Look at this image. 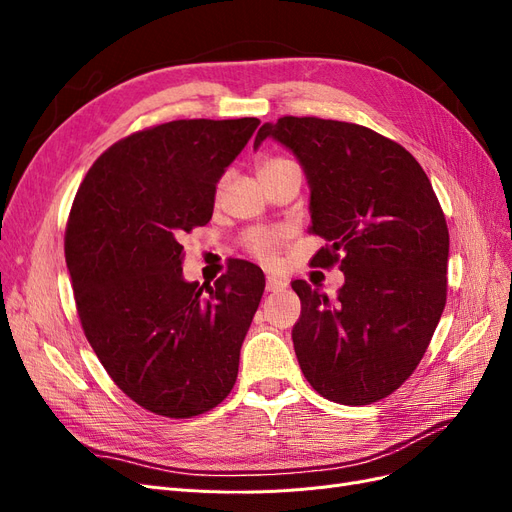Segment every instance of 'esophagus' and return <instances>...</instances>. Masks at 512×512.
<instances>
[{
	"instance_id": "esophagus-1",
	"label": "esophagus",
	"mask_w": 512,
	"mask_h": 512,
	"mask_svg": "<svg viewBox=\"0 0 512 512\" xmlns=\"http://www.w3.org/2000/svg\"><path fill=\"white\" fill-rule=\"evenodd\" d=\"M288 286V282L280 275H267V292H280Z\"/></svg>"
}]
</instances>
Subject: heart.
<instances>
[{"label":"heart","instance_id":"obj_1","mask_svg":"<svg viewBox=\"0 0 512 512\" xmlns=\"http://www.w3.org/2000/svg\"><path fill=\"white\" fill-rule=\"evenodd\" d=\"M297 162H292L290 158H269L258 166V175H267L273 173V170H280L286 166H294ZM286 239V232L282 228H252L247 230L241 243L247 252L256 256L258 260L271 262L275 256L280 254V247Z\"/></svg>","mask_w":512,"mask_h":512}]
</instances>
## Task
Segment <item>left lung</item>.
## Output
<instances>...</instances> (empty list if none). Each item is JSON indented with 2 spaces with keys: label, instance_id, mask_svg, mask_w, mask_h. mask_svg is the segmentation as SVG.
<instances>
[{
  "label": "left lung",
  "instance_id": "8db88e82",
  "mask_svg": "<svg viewBox=\"0 0 512 512\" xmlns=\"http://www.w3.org/2000/svg\"><path fill=\"white\" fill-rule=\"evenodd\" d=\"M267 136L299 158L312 188L309 232L327 241L316 267L346 275L333 301L292 282L301 371L337 404H374L412 376L444 312L448 228L438 196L410 151L359 123L286 115L265 123L254 147Z\"/></svg>",
  "mask_w": 512,
  "mask_h": 512
}]
</instances>
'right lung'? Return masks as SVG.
<instances>
[{
	"mask_svg": "<svg viewBox=\"0 0 512 512\" xmlns=\"http://www.w3.org/2000/svg\"><path fill=\"white\" fill-rule=\"evenodd\" d=\"M258 123L138 130L102 153L74 196L64 250L81 327L106 374L153 414L209 412L237 382L265 273L235 260L213 286L185 282L181 237L211 220L215 183Z\"/></svg>",
	"mask_w": 512,
	"mask_h": 512,
	"instance_id": "right-lung-1",
	"label": "right lung"
}]
</instances>
